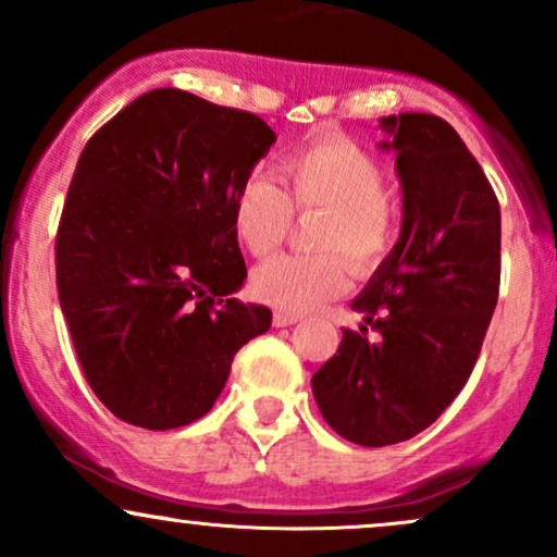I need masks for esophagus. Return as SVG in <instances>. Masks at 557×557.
<instances>
[{
    "instance_id": "esophagus-1",
    "label": "esophagus",
    "mask_w": 557,
    "mask_h": 557,
    "mask_svg": "<svg viewBox=\"0 0 557 557\" xmlns=\"http://www.w3.org/2000/svg\"><path fill=\"white\" fill-rule=\"evenodd\" d=\"M298 319H300L298 314H285V311H274L272 322H274V327H290V324H296Z\"/></svg>"
}]
</instances>
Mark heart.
Returning a JSON list of instances; mask_svg holds the SVG:
<instances>
[{
    "label": "heart",
    "mask_w": 557,
    "mask_h": 557,
    "mask_svg": "<svg viewBox=\"0 0 557 557\" xmlns=\"http://www.w3.org/2000/svg\"><path fill=\"white\" fill-rule=\"evenodd\" d=\"M285 194L270 177L253 175L233 198V230L253 257H267L287 238L293 209L327 220L319 248L327 257L270 259L253 272L257 298L285 314H309L337 298L350 283L345 252L359 272L385 257L393 240V209L385 198V170L348 138H319L290 151L283 162Z\"/></svg>",
    "instance_id": "heart-1"
}]
</instances>
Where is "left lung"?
Returning a JSON list of instances; mask_svg holds the SVG:
<instances>
[{
	"label": "left lung",
	"mask_w": 557,
	"mask_h": 557,
	"mask_svg": "<svg viewBox=\"0 0 557 557\" xmlns=\"http://www.w3.org/2000/svg\"><path fill=\"white\" fill-rule=\"evenodd\" d=\"M403 190L400 235L354 309L380 332L343 330L337 354L311 376L322 417L363 447L417 437L461 393L500 287V203L443 117L380 120Z\"/></svg>",
	"instance_id": "left-lung-1"
}]
</instances>
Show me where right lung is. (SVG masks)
<instances>
[{"label": "right lung", "mask_w": 557, "mask_h": 557, "mask_svg": "<svg viewBox=\"0 0 557 557\" xmlns=\"http://www.w3.org/2000/svg\"><path fill=\"white\" fill-rule=\"evenodd\" d=\"M277 140L264 120L157 88L86 144L57 230V290L96 398L144 430L201 419L272 311L246 280L233 198Z\"/></svg>", "instance_id": "1"}]
</instances>
